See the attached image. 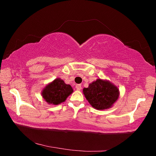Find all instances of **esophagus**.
Instances as JSON below:
<instances>
[{"label": "esophagus", "instance_id": "esophagus-1", "mask_svg": "<svg viewBox=\"0 0 156 156\" xmlns=\"http://www.w3.org/2000/svg\"><path fill=\"white\" fill-rule=\"evenodd\" d=\"M81 84H76V89H77V90H79L80 91V89H81Z\"/></svg>", "mask_w": 156, "mask_h": 156}]
</instances>
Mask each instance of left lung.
Segmentation results:
<instances>
[{"label": "left lung", "mask_w": 156, "mask_h": 156, "mask_svg": "<svg viewBox=\"0 0 156 156\" xmlns=\"http://www.w3.org/2000/svg\"><path fill=\"white\" fill-rule=\"evenodd\" d=\"M84 97L92 107L97 110L112 108L120 96L119 88L112 82L98 78L83 89Z\"/></svg>", "instance_id": "8db88e82"}]
</instances>
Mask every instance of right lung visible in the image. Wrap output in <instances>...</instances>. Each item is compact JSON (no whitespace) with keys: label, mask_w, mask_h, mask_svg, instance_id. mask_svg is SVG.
I'll use <instances>...</instances> for the list:
<instances>
[{"label":"right lung","mask_w":156,"mask_h":156,"mask_svg":"<svg viewBox=\"0 0 156 156\" xmlns=\"http://www.w3.org/2000/svg\"><path fill=\"white\" fill-rule=\"evenodd\" d=\"M73 92L70 84L57 78L44 86L41 91V96L49 105H58L67 100Z\"/></svg>","instance_id":"add662e5"}]
</instances>
